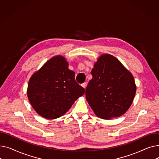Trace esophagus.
Listing matches in <instances>:
<instances>
[{
    "label": "esophagus",
    "instance_id": "obj_1",
    "mask_svg": "<svg viewBox=\"0 0 159 159\" xmlns=\"http://www.w3.org/2000/svg\"><path fill=\"white\" fill-rule=\"evenodd\" d=\"M81 86L84 88H86V86H87V83L86 82H84L83 83V84H81Z\"/></svg>",
    "mask_w": 159,
    "mask_h": 159
}]
</instances>
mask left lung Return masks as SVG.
<instances>
[{"label":"left lung","instance_id":"8db88e82","mask_svg":"<svg viewBox=\"0 0 159 159\" xmlns=\"http://www.w3.org/2000/svg\"><path fill=\"white\" fill-rule=\"evenodd\" d=\"M91 75L85 95L96 115L110 119L126 113L136 92L131 73L115 57L105 54L95 64Z\"/></svg>","mask_w":159,"mask_h":159}]
</instances>
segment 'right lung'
Instances as JSON below:
<instances>
[{
  "label": "right lung",
  "instance_id": "1",
  "mask_svg": "<svg viewBox=\"0 0 159 159\" xmlns=\"http://www.w3.org/2000/svg\"><path fill=\"white\" fill-rule=\"evenodd\" d=\"M62 56L49 60L33 74L28 83V97L36 112L48 119L60 117L85 92L75 80Z\"/></svg>",
  "mask_w": 159,
  "mask_h": 159
}]
</instances>
